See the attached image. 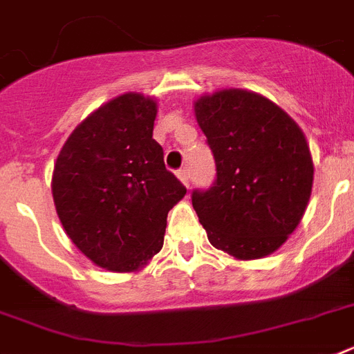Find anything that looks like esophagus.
<instances>
[{
    "mask_svg": "<svg viewBox=\"0 0 354 354\" xmlns=\"http://www.w3.org/2000/svg\"><path fill=\"white\" fill-rule=\"evenodd\" d=\"M178 180H180V182L183 183V185L185 187H189V171H187V169H182V171H178Z\"/></svg>",
    "mask_w": 354,
    "mask_h": 354,
    "instance_id": "obj_1",
    "label": "esophagus"
}]
</instances>
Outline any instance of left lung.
<instances>
[{
	"instance_id": "obj_1",
	"label": "left lung",
	"mask_w": 354,
	"mask_h": 354,
	"mask_svg": "<svg viewBox=\"0 0 354 354\" xmlns=\"http://www.w3.org/2000/svg\"><path fill=\"white\" fill-rule=\"evenodd\" d=\"M194 116L216 162V182L192 192L207 238L234 260L278 251L304 218L313 191L306 134L269 97L222 88L194 100Z\"/></svg>"
}]
</instances>
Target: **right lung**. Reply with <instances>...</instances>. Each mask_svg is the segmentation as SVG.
Segmentation results:
<instances>
[{"instance_id":"obj_1","label":"right lung","mask_w":354,"mask_h":354,"mask_svg":"<svg viewBox=\"0 0 354 354\" xmlns=\"http://www.w3.org/2000/svg\"><path fill=\"white\" fill-rule=\"evenodd\" d=\"M158 102L112 97L63 143L53 172L59 222L80 251L112 272L140 271L162 251L167 214L187 189L152 140Z\"/></svg>"}]
</instances>
